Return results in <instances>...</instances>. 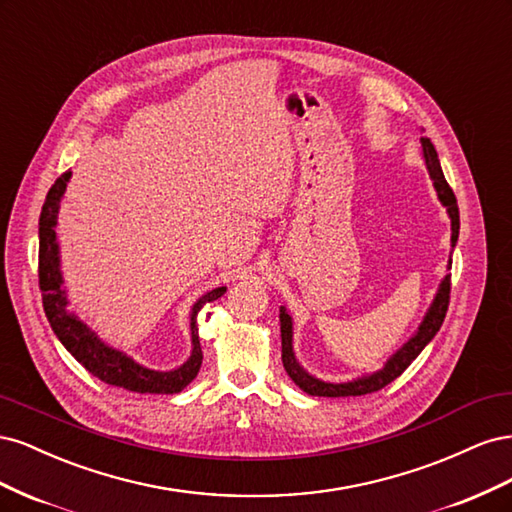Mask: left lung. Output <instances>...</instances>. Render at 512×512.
Listing matches in <instances>:
<instances>
[{"label": "left lung", "instance_id": "left-lung-1", "mask_svg": "<svg viewBox=\"0 0 512 512\" xmlns=\"http://www.w3.org/2000/svg\"><path fill=\"white\" fill-rule=\"evenodd\" d=\"M421 145H423V158L429 170V177L433 179V188L438 192L440 203L446 207L448 211V218H451V241L453 247L457 243L459 237V207H457V198L451 190V185L446 183L444 173H442V166L438 160V153L433 149L429 138H421ZM448 267H451V262H448ZM448 301H451V273H448L440 288L436 299H433L429 312L425 314L421 327L418 331L408 339V344L401 346L386 365L376 371V374H369L363 378H356L352 382H342V384H333V382H324L318 380L314 376H309L307 371L297 363L294 359V352H292V318L288 316L286 307L280 309V322H282V361H284V369L286 374L292 378V382L303 389L307 395H314V397H356V395H367V393H376L380 389H384L386 384H391L395 378H399L404 371L408 369V365L416 359L418 354L423 352V348L431 342L436 333L440 331L444 316H446V309H448Z\"/></svg>", "mask_w": 512, "mask_h": 512}]
</instances>
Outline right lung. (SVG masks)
I'll use <instances>...</instances> for the list:
<instances>
[{
    "label": "right lung",
    "instance_id": "right-lung-1",
    "mask_svg": "<svg viewBox=\"0 0 512 512\" xmlns=\"http://www.w3.org/2000/svg\"><path fill=\"white\" fill-rule=\"evenodd\" d=\"M72 177L70 170H66L53 185L46 200L42 205L40 213V247H38V280L42 290V305L44 314L51 322V329L55 331L57 339L66 346V350L79 361L89 374H94L102 382L111 386H121L126 391L134 393H158V395H173L183 391L188 386L200 369L203 363V350H200V339H198V327H196V316L205 303L220 299L226 292V288H215L200 297L192 307V354L190 359L185 361L181 367L173 371H156L138 365L132 356L126 352L115 350L91 331L85 322H81L74 314H70L66 305V290L64 280H61L59 271V245L55 235V224H57V211H59V200L66 192L68 179Z\"/></svg>",
    "mask_w": 512,
    "mask_h": 512
}]
</instances>
